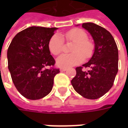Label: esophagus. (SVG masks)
<instances>
[{
	"label": "esophagus",
	"instance_id": "esophagus-1",
	"mask_svg": "<svg viewBox=\"0 0 128 128\" xmlns=\"http://www.w3.org/2000/svg\"><path fill=\"white\" fill-rule=\"evenodd\" d=\"M67 70L66 68H60V71H62V72H64V71H66Z\"/></svg>",
	"mask_w": 128,
	"mask_h": 128
}]
</instances>
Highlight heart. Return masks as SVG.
<instances>
[{
	"mask_svg": "<svg viewBox=\"0 0 128 128\" xmlns=\"http://www.w3.org/2000/svg\"><path fill=\"white\" fill-rule=\"evenodd\" d=\"M65 37L68 41L75 43L72 48L73 53L62 54L56 60V64L60 68H68L76 66L84 61V58H90L93 52V45L88 40V36L83 30L74 29L70 30L64 36L56 34L50 38L48 48L50 53L53 55H58L62 49L63 38Z\"/></svg>",
	"mask_w": 128,
	"mask_h": 128,
	"instance_id": "heart-1",
	"label": "heart"
}]
</instances>
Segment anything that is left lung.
Wrapping results in <instances>:
<instances>
[{"label": "left lung", "mask_w": 128, "mask_h": 128, "mask_svg": "<svg viewBox=\"0 0 128 128\" xmlns=\"http://www.w3.org/2000/svg\"><path fill=\"white\" fill-rule=\"evenodd\" d=\"M82 26L92 37L94 50L90 60L82 65L89 70L86 72L82 66L77 67L71 84L84 98L96 99L112 86L118 72V48L112 36L106 29L92 22L83 23Z\"/></svg>", "instance_id": "left-lung-1"}]
</instances>
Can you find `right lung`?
Here are the masks:
<instances>
[{
    "label": "right lung",
    "instance_id": "1",
    "mask_svg": "<svg viewBox=\"0 0 128 128\" xmlns=\"http://www.w3.org/2000/svg\"><path fill=\"white\" fill-rule=\"evenodd\" d=\"M58 28L31 26L13 38L7 50L8 68L14 86L23 96L42 99L50 93L53 80L60 70L45 69L55 64L48 48Z\"/></svg>",
    "mask_w": 128,
    "mask_h": 128
}]
</instances>
